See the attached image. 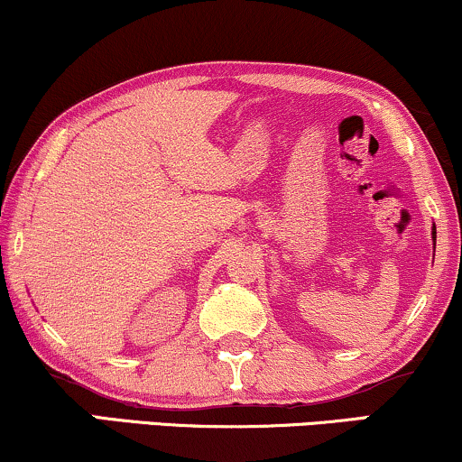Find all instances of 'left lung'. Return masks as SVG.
<instances>
[{
  "mask_svg": "<svg viewBox=\"0 0 462 462\" xmlns=\"http://www.w3.org/2000/svg\"><path fill=\"white\" fill-rule=\"evenodd\" d=\"M437 241V232H435V227H433V243Z\"/></svg>",
  "mask_w": 462,
  "mask_h": 462,
  "instance_id": "1",
  "label": "left lung"
}]
</instances>
